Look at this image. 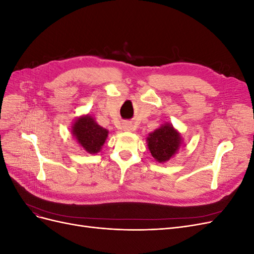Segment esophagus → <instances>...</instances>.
Wrapping results in <instances>:
<instances>
[{
  "label": "esophagus",
  "mask_w": 254,
  "mask_h": 254,
  "mask_svg": "<svg viewBox=\"0 0 254 254\" xmlns=\"http://www.w3.org/2000/svg\"><path fill=\"white\" fill-rule=\"evenodd\" d=\"M123 128L126 131H131L132 130V124H130V123H124V125H123Z\"/></svg>",
  "instance_id": "esophagus-1"
}]
</instances>
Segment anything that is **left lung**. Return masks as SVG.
Segmentation results:
<instances>
[{
  "label": "left lung",
  "instance_id": "obj_1",
  "mask_svg": "<svg viewBox=\"0 0 254 254\" xmlns=\"http://www.w3.org/2000/svg\"><path fill=\"white\" fill-rule=\"evenodd\" d=\"M147 145L151 156L160 163L173 158L182 144L180 133L171 124H164L148 134Z\"/></svg>",
  "mask_w": 254,
  "mask_h": 254
}]
</instances>
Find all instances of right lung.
<instances>
[{
  "instance_id": "1",
  "label": "right lung",
  "mask_w": 254,
  "mask_h": 254,
  "mask_svg": "<svg viewBox=\"0 0 254 254\" xmlns=\"http://www.w3.org/2000/svg\"><path fill=\"white\" fill-rule=\"evenodd\" d=\"M73 136L89 153H97L108 136V130L99 126L91 115H82L72 126Z\"/></svg>"
}]
</instances>
